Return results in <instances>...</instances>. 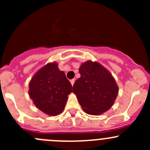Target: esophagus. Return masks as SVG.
Listing matches in <instances>:
<instances>
[{"instance_id":"esophagus-1","label":"esophagus","mask_w":150,"mask_h":150,"mask_svg":"<svg viewBox=\"0 0 150 150\" xmlns=\"http://www.w3.org/2000/svg\"><path fill=\"white\" fill-rule=\"evenodd\" d=\"M75 79H72V80H71V81H70L71 85H72V86H73V85H74V83H75Z\"/></svg>"}]
</instances>
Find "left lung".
Masks as SVG:
<instances>
[{
	"instance_id": "left-lung-1",
	"label": "left lung",
	"mask_w": 150,
	"mask_h": 150,
	"mask_svg": "<svg viewBox=\"0 0 150 150\" xmlns=\"http://www.w3.org/2000/svg\"><path fill=\"white\" fill-rule=\"evenodd\" d=\"M81 77L76 80L72 91L85 112L99 115L112 107L119 88L110 71L97 62L81 64Z\"/></svg>"
}]
</instances>
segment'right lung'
<instances>
[{
    "mask_svg": "<svg viewBox=\"0 0 150 150\" xmlns=\"http://www.w3.org/2000/svg\"><path fill=\"white\" fill-rule=\"evenodd\" d=\"M71 92L72 85L56 62L42 67L29 83V96L33 104L50 116L62 112Z\"/></svg>",
    "mask_w": 150,
    "mask_h": 150,
    "instance_id": "obj_1",
    "label": "right lung"
}]
</instances>
